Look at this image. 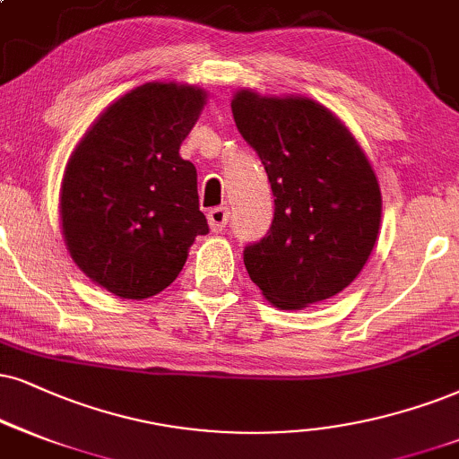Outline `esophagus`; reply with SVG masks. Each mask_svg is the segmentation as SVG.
<instances>
[{
  "label": "esophagus",
  "mask_w": 459,
  "mask_h": 459,
  "mask_svg": "<svg viewBox=\"0 0 459 459\" xmlns=\"http://www.w3.org/2000/svg\"><path fill=\"white\" fill-rule=\"evenodd\" d=\"M228 219H230V211L228 208L219 206V208H212L211 212H208V225H211L212 231H223L225 225H228Z\"/></svg>",
  "instance_id": "esophagus-1"
}]
</instances>
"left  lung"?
<instances>
[{
    "label": "left lung",
    "mask_w": 459,
    "mask_h": 459,
    "mask_svg": "<svg viewBox=\"0 0 459 459\" xmlns=\"http://www.w3.org/2000/svg\"><path fill=\"white\" fill-rule=\"evenodd\" d=\"M231 112L274 195L268 234L245 248L248 276L282 310L336 296L361 273L378 236L381 189L370 161L341 118L308 98L242 89Z\"/></svg>",
    "instance_id": "left-lung-1"
}]
</instances>
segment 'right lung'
<instances>
[{"mask_svg":"<svg viewBox=\"0 0 459 459\" xmlns=\"http://www.w3.org/2000/svg\"><path fill=\"white\" fill-rule=\"evenodd\" d=\"M206 91L146 82L82 135L61 185V228L78 268L118 298L144 299L177 279L208 234L197 172L178 155Z\"/></svg>","mask_w":459,"mask_h":459,"instance_id":"1","label":"right lung"}]
</instances>
